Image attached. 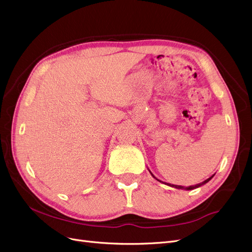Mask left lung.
Instances as JSON below:
<instances>
[{
    "mask_svg": "<svg viewBox=\"0 0 252 252\" xmlns=\"http://www.w3.org/2000/svg\"><path fill=\"white\" fill-rule=\"evenodd\" d=\"M151 172V171H150ZM152 173V172H151ZM152 175L154 176V178L156 179V176L152 173ZM214 175H212L211 178H209V179H207L206 181H203L202 183H199V184H197V185H194V186H189V187H183V186H179V185H173V184H169V183H164L165 185H167V186H170V187H172V188H176V189H183V190H193V189H196V188H199V187H201V186H203L204 184H207L208 182H210L211 180H212V178H213ZM158 180V179H157ZM159 182H161L160 180H158ZM163 183V182H162Z\"/></svg>",
    "mask_w": 252,
    "mask_h": 252,
    "instance_id": "8db88e82",
    "label": "left lung"
}]
</instances>
